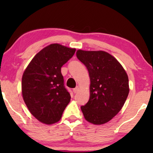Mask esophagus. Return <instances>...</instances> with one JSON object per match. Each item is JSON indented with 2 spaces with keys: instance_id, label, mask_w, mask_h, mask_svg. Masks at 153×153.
<instances>
[{
  "instance_id": "1",
  "label": "esophagus",
  "mask_w": 153,
  "mask_h": 153,
  "mask_svg": "<svg viewBox=\"0 0 153 153\" xmlns=\"http://www.w3.org/2000/svg\"><path fill=\"white\" fill-rule=\"evenodd\" d=\"M79 91V86H76V88H75L73 89V92H74V93H76Z\"/></svg>"
}]
</instances>
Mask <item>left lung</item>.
I'll list each match as a JSON object with an SVG mask.
<instances>
[{
  "label": "left lung",
  "mask_w": 153,
  "mask_h": 153,
  "mask_svg": "<svg viewBox=\"0 0 153 153\" xmlns=\"http://www.w3.org/2000/svg\"><path fill=\"white\" fill-rule=\"evenodd\" d=\"M76 57L88 71L90 98L81 106L89 123L102 125L118 114L128 96L129 79L120 62L103 51H76Z\"/></svg>",
  "instance_id": "8db88e82"
}]
</instances>
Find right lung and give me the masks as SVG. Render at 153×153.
I'll list each match as a JSON object with an SVG mask.
<instances>
[{"label":"right lung","mask_w":153,"mask_h":153,"mask_svg":"<svg viewBox=\"0 0 153 153\" xmlns=\"http://www.w3.org/2000/svg\"><path fill=\"white\" fill-rule=\"evenodd\" d=\"M76 49L51 44L34 56L22 76V95L35 118L45 124L61 118L71 96L64 85L61 67Z\"/></svg>","instance_id":"1"}]
</instances>
